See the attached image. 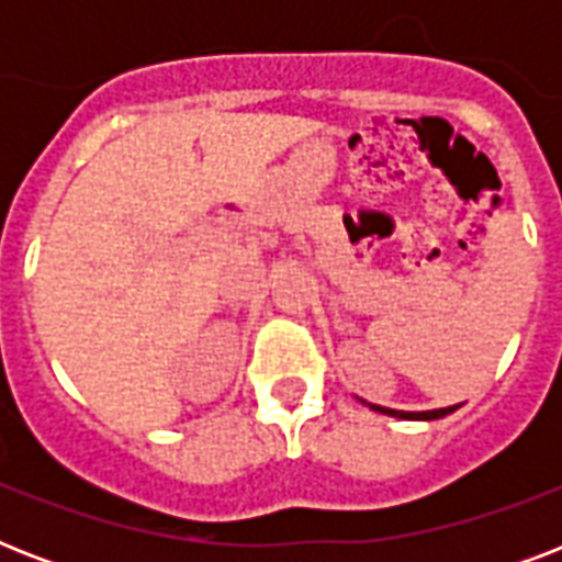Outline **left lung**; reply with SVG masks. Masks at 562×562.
Returning <instances> with one entry per match:
<instances>
[{"label":"left lung","mask_w":562,"mask_h":562,"mask_svg":"<svg viewBox=\"0 0 562 562\" xmlns=\"http://www.w3.org/2000/svg\"><path fill=\"white\" fill-rule=\"evenodd\" d=\"M364 402V400H359ZM370 411H379V414H387V417H396V419H440L446 417V414H452V411H458L461 405H449V408H431V411H396V408H384V405H373V402H364Z\"/></svg>","instance_id":"8db88e82"}]
</instances>
